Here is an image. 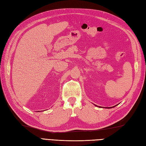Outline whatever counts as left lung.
<instances>
[{
    "label": "left lung",
    "mask_w": 146,
    "mask_h": 146,
    "mask_svg": "<svg viewBox=\"0 0 146 146\" xmlns=\"http://www.w3.org/2000/svg\"><path fill=\"white\" fill-rule=\"evenodd\" d=\"M118 105V104H117ZM96 106H97L96 105H95ZM117 106V105H116ZM115 106H113V107H109V108H106V109H111V108H114V107H115ZM99 108H101V107H99Z\"/></svg>",
    "instance_id": "left-lung-1"
}]
</instances>
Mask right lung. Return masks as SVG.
<instances>
[{
	"label": "right lung",
	"instance_id": "add662e5",
	"mask_svg": "<svg viewBox=\"0 0 146 146\" xmlns=\"http://www.w3.org/2000/svg\"><path fill=\"white\" fill-rule=\"evenodd\" d=\"M38 112H39V111H38Z\"/></svg>",
	"mask_w": 146,
	"mask_h": 146
}]
</instances>
